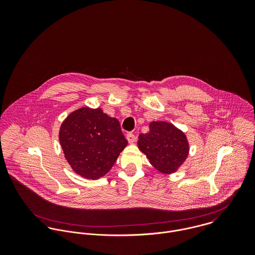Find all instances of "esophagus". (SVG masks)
I'll return each mask as SVG.
<instances>
[{"label":"esophagus","mask_w":255,"mask_h":255,"mask_svg":"<svg viewBox=\"0 0 255 255\" xmlns=\"http://www.w3.org/2000/svg\"><path fill=\"white\" fill-rule=\"evenodd\" d=\"M127 139H128V141L131 144V143H133V142H135V140H136V137H135V135L133 134V133H131V132H128V134H127Z\"/></svg>","instance_id":"obj_1"}]
</instances>
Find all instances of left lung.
Returning a JSON list of instances; mask_svg holds the SVG:
<instances>
[{
    "instance_id": "left-lung-1",
    "label": "left lung",
    "mask_w": 255,
    "mask_h": 255,
    "mask_svg": "<svg viewBox=\"0 0 255 255\" xmlns=\"http://www.w3.org/2000/svg\"><path fill=\"white\" fill-rule=\"evenodd\" d=\"M137 145L150 164L167 175L175 173L182 166L189 152L184 132L164 121L151 122L149 131L139 134Z\"/></svg>"
}]
</instances>
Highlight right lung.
<instances>
[{
    "instance_id": "obj_1",
    "label": "right lung",
    "mask_w": 255,
    "mask_h": 255,
    "mask_svg": "<svg viewBox=\"0 0 255 255\" xmlns=\"http://www.w3.org/2000/svg\"><path fill=\"white\" fill-rule=\"evenodd\" d=\"M59 139L72 169L87 180L105 176L128 145L119 121L101 108L73 111L61 125Z\"/></svg>"
}]
</instances>
